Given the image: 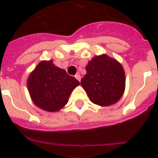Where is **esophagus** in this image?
<instances>
[{
    "label": "esophagus",
    "mask_w": 158,
    "mask_h": 158,
    "mask_svg": "<svg viewBox=\"0 0 158 158\" xmlns=\"http://www.w3.org/2000/svg\"><path fill=\"white\" fill-rule=\"evenodd\" d=\"M75 78H76V79L77 81H81V75L80 74H76V75H75Z\"/></svg>",
    "instance_id": "1"
}]
</instances>
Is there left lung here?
Instances as JSON below:
<instances>
[{
    "label": "left lung",
    "mask_w": 158,
    "mask_h": 158,
    "mask_svg": "<svg viewBox=\"0 0 158 158\" xmlns=\"http://www.w3.org/2000/svg\"><path fill=\"white\" fill-rule=\"evenodd\" d=\"M85 69L81 85L93 104L105 107L120 100L126 78L123 67L116 59L101 54L92 58Z\"/></svg>",
    "instance_id": "8db88e82"
}]
</instances>
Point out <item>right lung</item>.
Wrapping results in <instances>:
<instances>
[{"instance_id": "obj_1", "label": "right lung", "mask_w": 158, "mask_h": 158, "mask_svg": "<svg viewBox=\"0 0 158 158\" xmlns=\"http://www.w3.org/2000/svg\"><path fill=\"white\" fill-rule=\"evenodd\" d=\"M27 82L32 101L49 112H56L65 107L73 90L80 85L65 69L54 65L52 60L38 64Z\"/></svg>"}]
</instances>
